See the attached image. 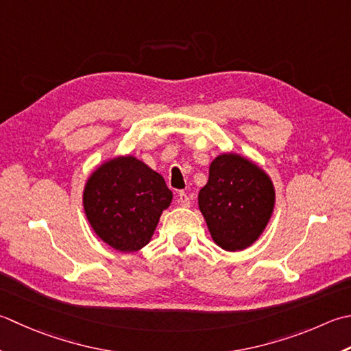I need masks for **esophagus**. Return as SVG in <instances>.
<instances>
[{
  "label": "esophagus",
  "mask_w": 351,
  "mask_h": 351,
  "mask_svg": "<svg viewBox=\"0 0 351 351\" xmlns=\"http://www.w3.org/2000/svg\"><path fill=\"white\" fill-rule=\"evenodd\" d=\"M178 204H180L181 207H190V197L185 191H180V193H178Z\"/></svg>",
  "instance_id": "1"
}]
</instances>
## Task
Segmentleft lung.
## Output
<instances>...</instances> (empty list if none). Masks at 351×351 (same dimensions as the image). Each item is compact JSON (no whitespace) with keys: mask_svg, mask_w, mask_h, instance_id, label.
Segmentation results:
<instances>
[{"mask_svg":"<svg viewBox=\"0 0 351 351\" xmlns=\"http://www.w3.org/2000/svg\"><path fill=\"white\" fill-rule=\"evenodd\" d=\"M197 204L215 243L225 251H243L257 242L269 223L276 187L250 158L221 154L210 164Z\"/></svg>","mask_w":351,"mask_h":351,"instance_id":"obj_1","label":"left lung"}]
</instances>
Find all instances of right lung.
<instances>
[{"label": "right lung", "instance_id": "1", "mask_svg": "<svg viewBox=\"0 0 351 351\" xmlns=\"http://www.w3.org/2000/svg\"><path fill=\"white\" fill-rule=\"evenodd\" d=\"M171 199L158 171L134 155H121L88 176L82 204L95 236L115 251L135 252L150 242Z\"/></svg>", "mask_w": 351, "mask_h": 351}]
</instances>
